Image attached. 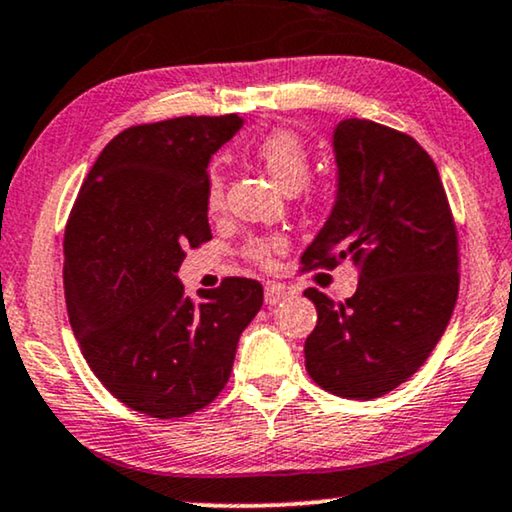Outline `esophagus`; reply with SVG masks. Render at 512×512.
Here are the masks:
<instances>
[{
  "mask_svg": "<svg viewBox=\"0 0 512 512\" xmlns=\"http://www.w3.org/2000/svg\"><path fill=\"white\" fill-rule=\"evenodd\" d=\"M285 297H288V290H285L281 283H267V285H264V302H267L269 306H276L278 302H283Z\"/></svg>",
  "mask_w": 512,
  "mask_h": 512,
  "instance_id": "obj_1",
  "label": "esophagus"
}]
</instances>
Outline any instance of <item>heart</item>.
I'll return each mask as SVG.
<instances>
[{
    "label": "heart",
    "mask_w": 512,
    "mask_h": 512,
    "mask_svg": "<svg viewBox=\"0 0 512 512\" xmlns=\"http://www.w3.org/2000/svg\"><path fill=\"white\" fill-rule=\"evenodd\" d=\"M255 159L262 163L271 180L285 192H299L306 185L311 173V159L304 142L292 131H274L257 140ZM206 203L215 210L222 203V177L217 170L208 175ZM278 248V241H252L245 248V255L255 262H267L271 250Z\"/></svg>",
    "instance_id": "heart-1"
}]
</instances>
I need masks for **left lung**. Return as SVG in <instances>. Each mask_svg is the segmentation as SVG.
<instances>
[{"label":"left lung","instance_id":"8db88e82","mask_svg":"<svg viewBox=\"0 0 512 512\" xmlns=\"http://www.w3.org/2000/svg\"><path fill=\"white\" fill-rule=\"evenodd\" d=\"M335 203L304 264L349 260L358 290L344 304L318 290L306 372L325 391L379 398L412 377L440 342L459 295V250L445 187L410 135L367 119L332 131Z\"/></svg>","mask_w":512,"mask_h":512}]
</instances>
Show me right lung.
Returning <instances> with one entry per match:
<instances>
[{
    "label": "right lung",
    "instance_id": "add662e5",
    "mask_svg": "<svg viewBox=\"0 0 512 512\" xmlns=\"http://www.w3.org/2000/svg\"><path fill=\"white\" fill-rule=\"evenodd\" d=\"M243 119L133 126L102 149L65 229V302L86 363L114 398L156 419L187 417L229 381L262 285L224 278L185 292V250L210 241L208 163Z\"/></svg>",
    "mask_w": 512,
    "mask_h": 512
}]
</instances>
